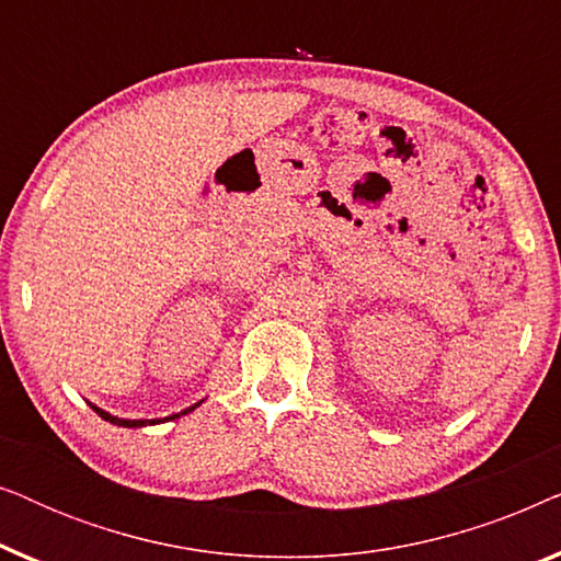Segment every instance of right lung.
<instances>
[{
  "label": "right lung",
  "instance_id": "add662e5",
  "mask_svg": "<svg viewBox=\"0 0 561 561\" xmlns=\"http://www.w3.org/2000/svg\"><path fill=\"white\" fill-rule=\"evenodd\" d=\"M198 405V403H196ZM196 405H191V409H186V411H181V413H173L171 419H179V416H183V413H188V411H194ZM91 409H94L99 416H102L104 421H110V424H117V426H127V428H135V426H148V424H158L160 419H137V421H133V419H117V416H112V413H106V411H102V409H96V405H91Z\"/></svg>",
  "mask_w": 561,
  "mask_h": 561
}]
</instances>
